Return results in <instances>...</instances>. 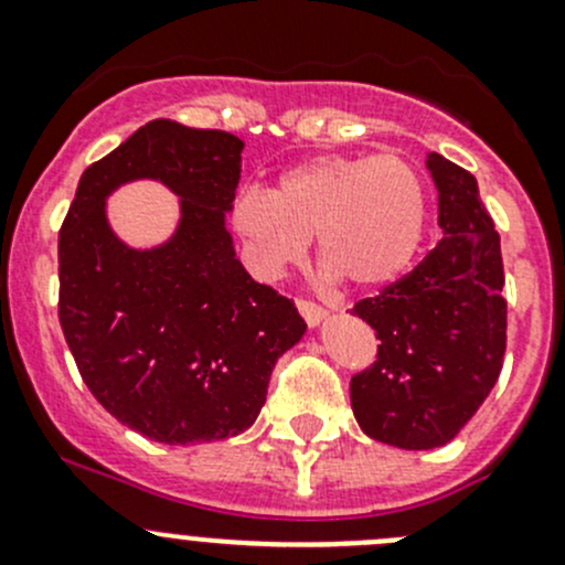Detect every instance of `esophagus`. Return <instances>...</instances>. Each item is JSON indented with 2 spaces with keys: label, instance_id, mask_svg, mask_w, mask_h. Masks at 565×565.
Returning <instances> with one entry per match:
<instances>
[{
  "label": "esophagus",
  "instance_id": "obj_1",
  "mask_svg": "<svg viewBox=\"0 0 565 565\" xmlns=\"http://www.w3.org/2000/svg\"><path fill=\"white\" fill-rule=\"evenodd\" d=\"M298 311H300V317L306 319V324H309V328H319V324L324 322V317H328V311H324L322 306L311 303V300H298Z\"/></svg>",
  "mask_w": 565,
  "mask_h": 565
}]
</instances>
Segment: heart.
<instances>
[{
  "instance_id": "obj_1",
  "label": "heart",
  "mask_w": 565,
  "mask_h": 565,
  "mask_svg": "<svg viewBox=\"0 0 565 565\" xmlns=\"http://www.w3.org/2000/svg\"><path fill=\"white\" fill-rule=\"evenodd\" d=\"M237 232L262 276L303 259L309 237L330 278L361 292L402 281L429 232V188L402 156H317L281 172L270 193H243Z\"/></svg>"
}]
</instances>
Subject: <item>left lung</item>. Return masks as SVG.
Masks as SVG:
<instances>
[{
	"label": "left lung",
	"mask_w": 565,
	"mask_h": 565,
	"mask_svg": "<svg viewBox=\"0 0 565 565\" xmlns=\"http://www.w3.org/2000/svg\"><path fill=\"white\" fill-rule=\"evenodd\" d=\"M437 243L402 281L355 303L377 333V361L355 374L350 402L372 440L431 451L459 435L494 388L505 355L500 235L476 177L429 152Z\"/></svg>",
	"instance_id": "left-lung-1"
}]
</instances>
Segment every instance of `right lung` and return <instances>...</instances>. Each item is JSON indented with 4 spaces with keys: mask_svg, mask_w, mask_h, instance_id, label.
<instances>
[{
    "mask_svg": "<svg viewBox=\"0 0 565 565\" xmlns=\"http://www.w3.org/2000/svg\"><path fill=\"white\" fill-rule=\"evenodd\" d=\"M243 147L226 130L152 119L82 174L60 232V322L78 372L119 424L167 446L246 431L276 361L306 333L226 230ZM136 179L181 199L175 232L150 249L107 221V196Z\"/></svg>",
    "mask_w": 565,
    "mask_h": 565,
    "instance_id": "obj_1",
    "label": "right lung"
}]
</instances>
